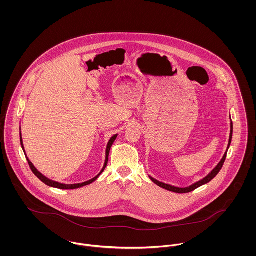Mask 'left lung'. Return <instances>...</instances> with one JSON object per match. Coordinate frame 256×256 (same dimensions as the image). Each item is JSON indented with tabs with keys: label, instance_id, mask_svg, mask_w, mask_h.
Instances as JSON below:
<instances>
[{
	"label": "left lung",
	"instance_id": "8db88e82",
	"mask_svg": "<svg viewBox=\"0 0 256 256\" xmlns=\"http://www.w3.org/2000/svg\"><path fill=\"white\" fill-rule=\"evenodd\" d=\"M232 122H230V140H228V148H226V152H224V156H222V158L220 160V162L219 164H218V166L206 176V178H204L203 180H199L198 182L194 183V184H192V185H190L189 187H185V188H180V187H176V186H172V185H170V184H166V183L160 182H158V180H154V178H152V176H150V180L152 182L154 183H156L158 186H160V187H162V188H164V189H166V190H168V191H172V192H176V193H188V192H191V191H193V190H195L196 188H198V187H200V186H202V185H204V184H206V183L210 182L218 174H219L220 170H222V166H224V160H226V152H228V148L230 146V143H232Z\"/></svg>",
	"mask_w": 256,
	"mask_h": 256
}]
</instances>
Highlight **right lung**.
I'll list each match as a JSON object with an SVG mask.
<instances>
[{"label":"right lung","mask_w":256,"mask_h":256,"mask_svg":"<svg viewBox=\"0 0 256 256\" xmlns=\"http://www.w3.org/2000/svg\"><path fill=\"white\" fill-rule=\"evenodd\" d=\"M20 144H22V150H24V145H22V133H20ZM116 138H117V134L116 135H114L113 137H111V139L110 140V142H108V146H106V162H104V168L102 170V172L96 176V178H94L92 180H88V182H86L82 183H78V184H63V183H59L57 182H53V180H49V178H45L42 174H40L38 170H37L36 168V166L32 164V162L28 160V158L26 156V160H28V164H30V170H32V172L36 176L37 178L42 182L43 183H45L46 185H48V186H51V187H55V188H59V189H76V188H80V187H82V186H86V185H88V184H90V183L94 182H96V180H98V178L104 172V170H106V166H108V156H110V148L112 146V144L114 143V141L116 140Z\"/></svg>","instance_id":"right-lung-1"}]
</instances>
